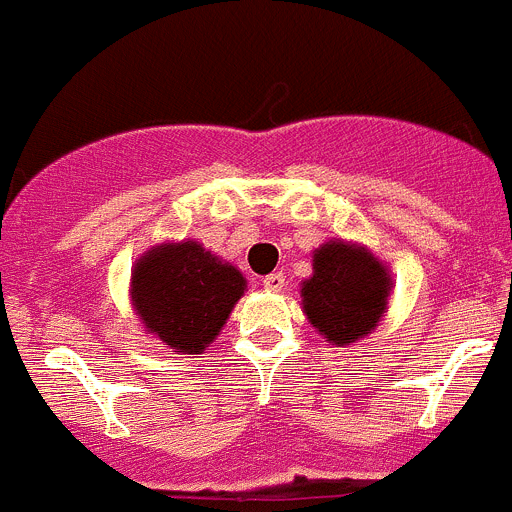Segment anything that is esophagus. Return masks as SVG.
<instances>
[{"instance_id":"obj_1","label":"esophagus","mask_w":512,"mask_h":512,"mask_svg":"<svg viewBox=\"0 0 512 512\" xmlns=\"http://www.w3.org/2000/svg\"><path fill=\"white\" fill-rule=\"evenodd\" d=\"M283 286H286V276H283L281 271L268 273V276L263 278V288H266V291H281Z\"/></svg>"}]
</instances>
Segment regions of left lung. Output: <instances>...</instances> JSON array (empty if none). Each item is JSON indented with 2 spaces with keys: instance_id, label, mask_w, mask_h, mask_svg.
I'll list each match as a JSON object with an SVG mask.
<instances>
[{
  "instance_id": "left-lung-1",
  "label": "left lung",
  "mask_w": 512,
  "mask_h": 512,
  "mask_svg": "<svg viewBox=\"0 0 512 512\" xmlns=\"http://www.w3.org/2000/svg\"><path fill=\"white\" fill-rule=\"evenodd\" d=\"M393 281L366 246L328 241L313 254L301 286L303 313L333 346H351L373 331L388 308Z\"/></svg>"
}]
</instances>
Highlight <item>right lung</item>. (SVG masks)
<instances>
[{
    "mask_svg": "<svg viewBox=\"0 0 512 512\" xmlns=\"http://www.w3.org/2000/svg\"><path fill=\"white\" fill-rule=\"evenodd\" d=\"M246 278L199 241L161 244L131 271V306L144 328L176 353H201L229 321Z\"/></svg>",
    "mask_w": 512,
    "mask_h": 512,
    "instance_id": "obj_1",
    "label": "right lung"
}]
</instances>
